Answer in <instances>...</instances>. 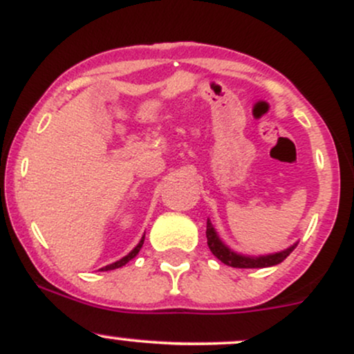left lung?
I'll return each instance as SVG.
<instances>
[{
    "label": "left lung",
    "instance_id": "left-lung-1",
    "mask_svg": "<svg viewBox=\"0 0 354 354\" xmlns=\"http://www.w3.org/2000/svg\"><path fill=\"white\" fill-rule=\"evenodd\" d=\"M206 238H208V246L211 253L216 256L221 263H225V265L233 266V268H268V266L279 265V263L284 261V259L290 256L291 251L296 248V245H293L291 248H288V250L281 251V253L259 256V258H250V256L236 254L233 253L230 248L223 245L221 239L218 238L216 231H214L213 226H211L209 219H208V225H206Z\"/></svg>",
    "mask_w": 354,
    "mask_h": 354
}]
</instances>
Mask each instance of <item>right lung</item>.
I'll list each match as a JSON object with an SVG mask.
<instances>
[{
  "label": "right lung",
  "instance_id": "right-lung-1",
  "mask_svg": "<svg viewBox=\"0 0 354 354\" xmlns=\"http://www.w3.org/2000/svg\"><path fill=\"white\" fill-rule=\"evenodd\" d=\"M143 243H145V236H143V238H141V241H140V243H138V246L135 248V250H133V251H131V253H129V254H126V256H124V258H121V259H120V261H116V263H111V265H108V266L101 268V271H109V270H116V268H121V266H124V265H126V263H128V261H129V259H133V258H135V256H136L138 253H140V250H141V246H143Z\"/></svg>",
  "mask_w": 354,
  "mask_h": 354
}]
</instances>
